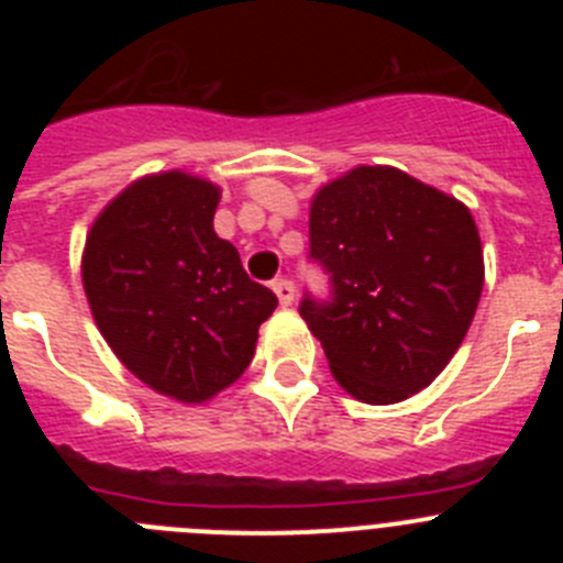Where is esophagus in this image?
I'll return each mask as SVG.
<instances>
[{
  "label": "esophagus",
  "instance_id": "esophagus-1",
  "mask_svg": "<svg viewBox=\"0 0 563 563\" xmlns=\"http://www.w3.org/2000/svg\"><path fill=\"white\" fill-rule=\"evenodd\" d=\"M273 292L278 296V305L290 307L296 301V285H292L290 278H276L273 282Z\"/></svg>",
  "mask_w": 563,
  "mask_h": 563
}]
</instances>
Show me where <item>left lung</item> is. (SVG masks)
Wrapping results in <instances>:
<instances>
[{
    "mask_svg": "<svg viewBox=\"0 0 563 563\" xmlns=\"http://www.w3.org/2000/svg\"><path fill=\"white\" fill-rule=\"evenodd\" d=\"M310 258L330 276V298L305 292L298 312L335 380L375 406L445 369L485 282L471 211L391 166L352 168L316 194Z\"/></svg>",
    "mask_w": 563,
    "mask_h": 563,
    "instance_id": "left-lung-1",
    "label": "left lung"
}]
</instances>
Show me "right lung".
I'll return each mask as SVG.
<instances>
[{
	"label": "right lung",
	"mask_w": 563,
	"mask_h": 563,
	"mask_svg": "<svg viewBox=\"0 0 563 563\" xmlns=\"http://www.w3.org/2000/svg\"><path fill=\"white\" fill-rule=\"evenodd\" d=\"M220 188L183 172L118 194L84 247V290L96 324L154 391L202 402L253 361L278 298L253 282L236 247L213 233Z\"/></svg>",
	"instance_id": "right-lung-1"
}]
</instances>
